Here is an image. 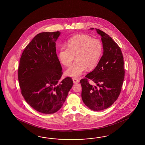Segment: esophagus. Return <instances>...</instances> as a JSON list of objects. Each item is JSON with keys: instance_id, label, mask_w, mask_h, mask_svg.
Segmentation results:
<instances>
[{"instance_id": "1", "label": "esophagus", "mask_w": 145, "mask_h": 145, "mask_svg": "<svg viewBox=\"0 0 145 145\" xmlns=\"http://www.w3.org/2000/svg\"><path fill=\"white\" fill-rule=\"evenodd\" d=\"M72 80H73V82L74 84L79 83L80 81V80L79 79H78L77 78H72Z\"/></svg>"}]
</instances>
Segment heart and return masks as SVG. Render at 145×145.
Returning a JSON list of instances; mask_svg holds the SVG:
<instances>
[{
	"label": "heart",
	"mask_w": 145,
	"mask_h": 145,
	"mask_svg": "<svg viewBox=\"0 0 145 145\" xmlns=\"http://www.w3.org/2000/svg\"><path fill=\"white\" fill-rule=\"evenodd\" d=\"M67 46L68 47L63 46L60 48L58 57L63 65L68 66L76 56L77 61L66 71L67 74L71 77H79L86 68L89 70L95 68L103 51L100 40L83 34L71 38Z\"/></svg>",
	"instance_id": "heart-1"
}]
</instances>
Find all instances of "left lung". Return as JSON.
Instances as JSON below:
<instances>
[{
	"label": "left lung",
	"mask_w": 145,
	"mask_h": 145,
	"mask_svg": "<svg viewBox=\"0 0 145 145\" xmlns=\"http://www.w3.org/2000/svg\"><path fill=\"white\" fill-rule=\"evenodd\" d=\"M95 29L101 36L103 56L94 69L86 74V79L80 80V83L83 103L91 110L97 111L108 108L117 99L124 79V69L120 47L108 35ZM88 78L93 81L94 85L89 84Z\"/></svg>",
	"instance_id": "left-lung-1"
}]
</instances>
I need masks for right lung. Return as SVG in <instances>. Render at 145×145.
I'll return each mask as SVG.
<instances>
[{
	"label": "right lung",
	"mask_w": 145,
	"mask_h": 145,
	"mask_svg": "<svg viewBox=\"0 0 145 145\" xmlns=\"http://www.w3.org/2000/svg\"><path fill=\"white\" fill-rule=\"evenodd\" d=\"M61 33L37 34L26 46L21 57L18 79L22 95L32 108L52 114L64 104L73 86L70 77L62 81V68L56 52Z\"/></svg>",
	"instance_id": "1"
}]
</instances>
